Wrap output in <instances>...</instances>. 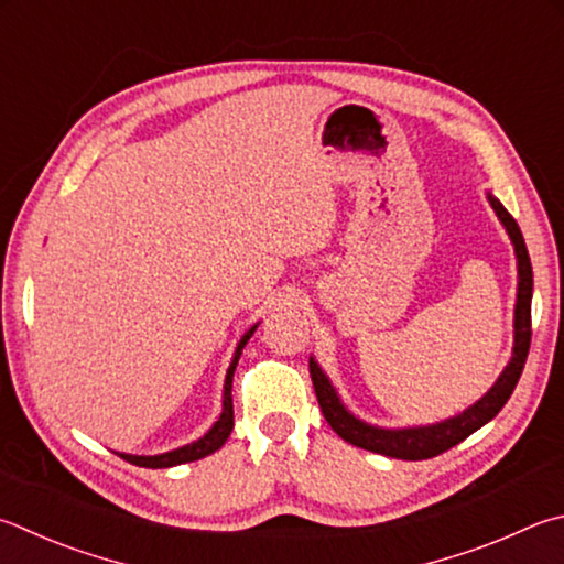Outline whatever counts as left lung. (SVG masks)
<instances>
[{
    "label": "left lung",
    "instance_id": "1",
    "mask_svg": "<svg viewBox=\"0 0 564 564\" xmlns=\"http://www.w3.org/2000/svg\"><path fill=\"white\" fill-rule=\"evenodd\" d=\"M488 202L494 212L498 214L500 224H503L510 241H513L516 259H518V299H516V343H513V357L506 365V370L500 372L496 384L488 389V392L478 399L476 404H470L464 412L444 419L438 424H426V426H406V429H382L372 426L357 419L355 414L347 412L343 399L337 397L335 387L327 380V375L321 370L311 357V377L315 387L317 404L323 409L325 422L333 426V432L345 438L347 444L367 448L372 454H382L389 458H404V460H424L434 458L438 454L448 452V448L464 442L484 424L494 419L503 404L513 394V389L523 375V367L528 360L530 350V301H532V265L530 256L525 249V239L520 234L518 221L510 217L508 209L500 204L494 194H488Z\"/></svg>",
    "mask_w": 564,
    "mask_h": 564
}]
</instances>
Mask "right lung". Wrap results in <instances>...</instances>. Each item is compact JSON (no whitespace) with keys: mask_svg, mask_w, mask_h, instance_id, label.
Returning <instances> with one entry per match:
<instances>
[{"mask_svg":"<svg viewBox=\"0 0 564 564\" xmlns=\"http://www.w3.org/2000/svg\"><path fill=\"white\" fill-rule=\"evenodd\" d=\"M256 327H259V323H256L253 327H249L247 333H243V337L237 345V352H234L231 357V365L227 370V380H224V402H221V414L217 422H214V426L209 429L207 434L199 436L197 442H192L187 446H180L175 448V452H167V454H158V456H132V454H118L120 458H126L128 464H135V466H142V468H170V466H180V464H189V460H199L204 456H209L214 452H219V448L224 446V442H227L231 429H234V402H231V380H234V370H237V362L241 357V350L243 345L249 343V337L253 335Z\"/></svg>","mask_w":564,"mask_h":564,"instance_id":"add662e5","label":"right lung"}]
</instances>
